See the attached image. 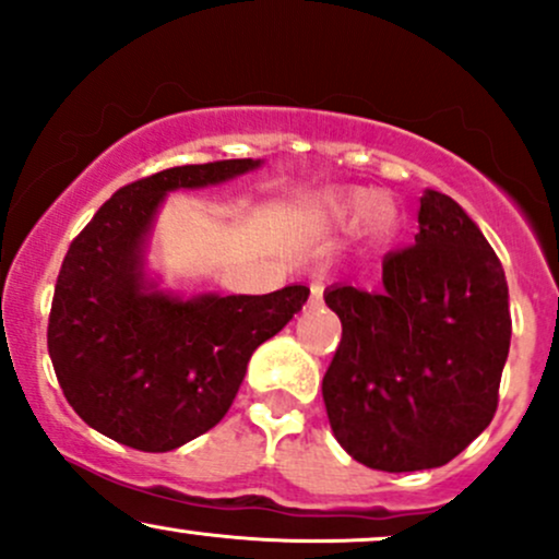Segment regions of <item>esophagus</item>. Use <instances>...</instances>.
I'll list each match as a JSON object with an SVG mask.
<instances>
[{
    "label": "esophagus",
    "mask_w": 559,
    "mask_h": 559,
    "mask_svg": "<svg viewBox=\"0 0 559 559\" xmlns=\"http://www.w3.org/2000/svg\"><path fill=\"white\" fill-rule=\"evenodd\" d=\"M307 305H310V307H320V305H323V286L312 284V288H310V301H307Z\"/></svg>",
    "instance_id": "34e87169"
}]
</instances>
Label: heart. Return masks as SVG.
<instances>
[{
    "instance_id": "obj_1",
    "label": "heart",
    "mask_w": 559,
    "mask_h": 559,
    "mask_svg": "<svg viewBox=\"0 0 559 559\" xmlns=\"http://www.w3.org/2000/svg\"><path fill=\"white\" fill-rule=\"evenodd\" d=\"M329 215L333 221H357L360 215H368V228L378 236L391 234L396 223V213L394 207L389 204V199L378 191H357L344 202L333 204L329 210Z\"/></svg>"
}]
</instances>
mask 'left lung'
I'll use <instances>...</instances> for the list:
<instances>
[{
	"label": "left lung",
	"mask_w": 559,
	"mask_h": 559,
	"mask_svg": "<svg viewBox=\"0 0 559 559\" xmlns=\"http://www.w3.org/2000/svg\"><path fill=\"white\" fill-rule=\"evenodd\" d=\"M342 344L323 376L331 431L386 473L441 467L489 426L510 352L502 262L441 191L420 197L415 243L383 258V286H331Z\"/></svg>",
	"instance_id": "1"
}]
</instances>
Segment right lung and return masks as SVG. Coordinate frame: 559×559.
I'll list each match as a JSON object with an SVG mask.
<instances>
[{
  "mask_svg": "<svg viewBox=\"0 0 559 559\" xmlns=\"http://www.w3.org/2000/svg\"><path fill=\"white\" fill-rule=\"evenodd\" d=\"M260 159L181 165L118 189L70 243L57 275L47 344L70 407L94 431L141 452H170L217 426L247 362L301 310L310 288L194 299L144 273L152 223L168 191L202 189Z\"/></svg>",
  "mask_w": 559,
  "mask_h": 559,
  "instance_id": "add662e5",
  "label": "right lung"
}]
</instances>
